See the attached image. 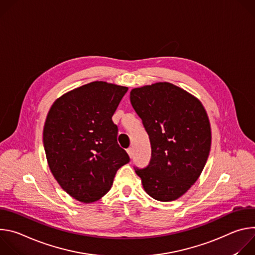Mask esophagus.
Listing matches in <instances>:
<instances>
[{"label": "esophagus", "mask_w": 255, "mask_h": 255, "mask_svg": "<svg viewBox=\"0 0 255 255\" xmlns=\"http://www.w3.org/2000/svg\"><path fill=\"white\" fill-rule=\"evenodd\" d=\"M127 153H128V155H129V157L132 158L133 155H134V150H133V148H132V147L128 148V149H127Z\"/></svg>", "instance_id": "1"}]
</instances>
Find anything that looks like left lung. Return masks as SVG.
I'll return each mask as SVG.
<instances>
[{
    "instance_id": "obj_1",
    "label": "left lung",
    "mask_w": 255,
    "mask_h": 255,
    "mask_svg": "<svg viewBox=\"0 0 255 255\" xmlns=\"http://www.w3.org/2000/svg\"><path fill=\"white\" fill-rule=\"evenodd\" d=\"M130 102L151 144V159L135 168L144 191L160 202L186 194L201 175L211 149V126L199 99L170 83L135 88Z\"/></svg>"
}]
</instances>
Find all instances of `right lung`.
I'll return each instance as SVG.
<instances>
[{
	"label": "right lung",
	"mask_w": 255,
	"mask_h": 255,
	"mask_svg": "<svg viewBox=\"0 0 255 255\" xmlns=\"http://www.w3.org/2000/svg\"><path fill=\"white\" fill-rule=\"evenodd\" d=\"M127 91L93 82L59 97L47 114L43 144L48 166L62 190L82 203L104 197L117 170L130 160L112 121Z\"/></svg>",
	"instance_id": "right-lung-1"
}]
</instances>
